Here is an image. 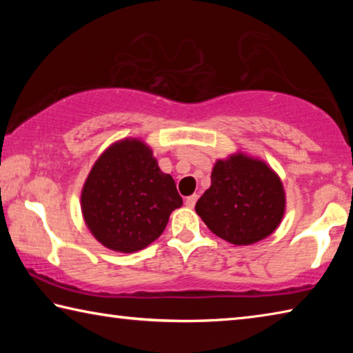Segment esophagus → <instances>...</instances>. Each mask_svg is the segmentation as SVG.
<instances>
[{"mask_svg":"<svg viewBox=\"0 0 353 353\" xmlns=\"http://www.w3.org/2000/svg\"><path fill=\"white\" fill-rule=\"evenodd\" d=\"M196 201H198V194H191V196H188V198H185V205H187L188 208H193Z\"/></svg>","mask_w":353,"mask_h":353,"instance_id":"esophagus-1","label":"esophagus"}]
</instances>
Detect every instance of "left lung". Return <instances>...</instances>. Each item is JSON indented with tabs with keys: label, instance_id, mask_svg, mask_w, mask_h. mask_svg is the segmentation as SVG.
<instances>
[{
	"label": "left lung",
	"instance_id": "left-lung-1",
	"mask_svg": "<svg viewBox=\"0 0 353 353\" xmlns=\"http://www.w3.org/2000/svg\"><path fill=\"white\" fill-rule=\"evenodd\" d=\"M196 212L214 235L248 246L277 229L285 212L283 185L261 160L232 155L213 166L212 185Z\"/></svg>",
	"mask_w": 353,
	"mask_h": 353
}]
</instances>
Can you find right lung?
<instances>
[{
	"label": "right lung",
	"instance_id": "add662e5",
	"mask_svg": "<svg viewBox=\"0 0 353 353\" xmlns=\"http://www.w3.org/2000/svg\"><path fill=\"white\" fill-rule=\"evenodd\" d=\"M82 214L94 238L117 252H135L162 235L182 205L174 179L140 140H123L101 155L82 190Z\"/></svg>",
	"mask_w": 353,
	"mask_h": 353
}]
</instances>
